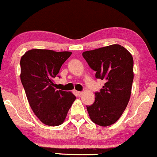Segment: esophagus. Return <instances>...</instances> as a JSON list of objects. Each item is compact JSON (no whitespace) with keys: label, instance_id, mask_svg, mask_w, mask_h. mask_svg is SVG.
<instances>
[{"label":"esophagus","instance_id":"obj_1","mask_svg":"<svg viewBox=\"0 0 157 157\" xmlns=\"http://www.w3.org/2000/svg\"><path fill=\"white\" fill-rule=\"evenodd\" d=\"M77 94L79 96V97H80V96L82 94V92H77Z\"/></svg>","mask_w":157,"mask_h":157}]
</instances>
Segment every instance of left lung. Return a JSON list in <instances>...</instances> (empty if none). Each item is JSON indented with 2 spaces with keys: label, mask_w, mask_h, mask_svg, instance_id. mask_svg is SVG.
I'll return each instance as SVG.
<instances>
[{
  "label": "left lung",
  "mask_w": 157,
  "mask_h": 157,
  "mask_svg": "<svg viewBox=\"0 0 157 157\" xmlns=\"http://www.w3.org/2000/svg\"><path fill=\"white\" fill-rule=\"evenodd\" d=\"M97 79L106 82L95 101L86 106L91 120L102 127L115 123L124 113L131 94L133 80V59L130 52L120 44H112L82 53Z\"/></svg>",
  "instance_id": "left-lung-1"
}]
</instances>
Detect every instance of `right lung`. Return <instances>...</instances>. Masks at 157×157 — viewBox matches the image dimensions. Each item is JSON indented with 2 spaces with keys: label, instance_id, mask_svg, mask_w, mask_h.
<instances>
[{
  "label": "right lung",
  "instance_id": "1",
  "mask_svg": "<svg viewBox=\"0 0 157 157\" xmlns=\"http://www.w3.org/2000/svg\"><path fill=\"white\" fill-rule=\"evenodd\" d=\"M71 55L68 51L33 49L21 59V81L29 104L39 119L48 126L63 124L76 99L71 92L56 90L53 83Z\"/></svg>",
  "mask_w": 157,
  "mask_h": 157
}]
</instances>
